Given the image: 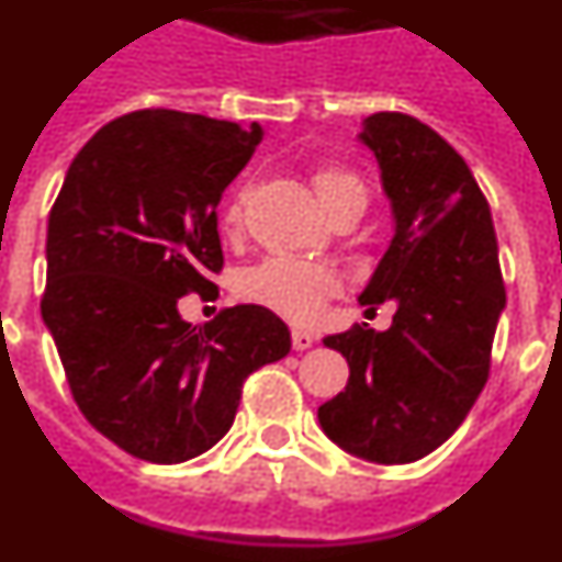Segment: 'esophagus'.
I'll use <instances>...</instances> for the list:
<instances>
[{"instance_id": "esophagus-1", "label": "esophagus", "mask_w": 562, "mask_h": 562, "mask_svg": "<svg viewBox=\"0 0 562 562\" xmlns=\"http://www.w3.org/2000/svg\"><path fill=\"white\" fill-rule=\"evenodd\" d=\"M312 342H315V335H312V331L292 329V349L304 351V349H310Z\"/></svg>"}]
</instances>
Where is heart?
Instances as JSON below:
<instances>
[{
    "label": "heart",
    "instance_id": "heart-1",
    "mask_svg": "<svg viewBox=\"0 0 562 562\" xmlns=\"http://www.w3.org/2000/svg\"><path fill=\"white\" fill-rule=\"evenodd\" d=\"M317 200L335 216L342 211L362 213L369 205V182L349 166L324 162L312 171ZM241 222V196L227 200L222 211V227L236 231ZM337 276L324 265L304 261V258L276 256L261 261L241 278V295L290 317V321H310L324 310L326 297L337 292Z\"/></svg>",
    "mask_w": 562,
    "mask_h": 562
}]
</instances>
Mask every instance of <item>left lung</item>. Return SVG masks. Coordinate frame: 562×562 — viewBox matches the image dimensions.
<instances>
[{
    "mask_svg": "<svg viewBox=\"0 0 562 562\" xmlns=\"http://www.w3.org/2000/svg\"><path fill=\"white\" fill-rule=\"evenodd\" d=\"M360 140L396 216L360 304L394 301L396 312L389 331L355 324L324 337L349 360V385L317 419L360 459L408 464L448 441L484 391L506 290L490 205L464 157L402 112L366 117Z\"/></svg>",
    "mask_w": 562,
    "mask_h": 562,
    "instance_id": "left-lung-1",
    "label": "left lung"
}]
</instances>
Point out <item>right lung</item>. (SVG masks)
<instances>
[{
  "mask_svg": "<svg viewBox=\"0 0 562 562\" xmlns=\"http://www.w3.org/2000/svg\"><path fill=\"white\" fill-rule=\"evenodd\" d=\"M261 137L258 123L137 109L83 143L49 211L44 324L81 414L134 459L211 450L247 376L290 355V329L265 306H233L202 329L177 310L216 286V207Z\"/></svg>",
  "mask_w": 562,
  "mask_h": 562,
  "instance_id": "add662e5",
  "label": "right lung"
}]
</instances>
